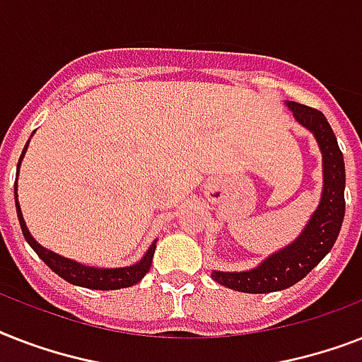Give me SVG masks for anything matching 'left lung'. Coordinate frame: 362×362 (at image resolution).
<instances>
[{
  "mask_svg": "<svg viewBox=\"0 0 362 362\" xmlns=\"http://www.w3.org/2000/svg\"><path fill=\"white\" fill-rule=\"evenodd\" d=\"M298 124L312 131L323 156V192L317 209L310 221L289 246L272 253L263 263L244 272H220L214 270V278L220 286L242 293H272L281 291L297 284L331 252L342 227L346 214L344 187H346V167L344 156L338 146L323 112L306 105L286 101Z\"/></svg>",
  "mask_w": 362,
  "mask_h": 362,
  "instance_id": "obj_1",
  "label": "left lung"
}]
</instances>
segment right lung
Segmentation results:
<instances>
[{
    "label": "right lung",
    "instance_id": "add662e5",
    "mask_svg": "<svg viewBox=\"0 0 362 362\" xmlns=\"http://www.w3.org/2000/svg\"><path fill=\"white\" fill-rule=\"evenodd\" d=\"M28 142H25L24 150H22L20 161H22L25 150H28ZM16 175H18V170H16ZM16 187L18 186H16V182H14V203H16V214H18L20 229L24 233V238L28 240V244L33 247V252H35L37 255L56 272V274L62 276L65 281H69L73 286L88 287V289L112 291V289H122V287L135 286L136 281H141L142 278L146 276V272L150 270V264H152L153 252H156V242L148 247V252L144 253V257H142L139 263L131 264V267H122V269H95V267H86V264L76 263L73 259H65L62 257V255H58V253H54L50 252V250H47V247H42L35 238L31 237L30 231H28V227H25L24 216H22V210H20L18 204Z\"/></svg>",
    "mask_w": 362,
    "mask_h": 362
}]
</instances>
